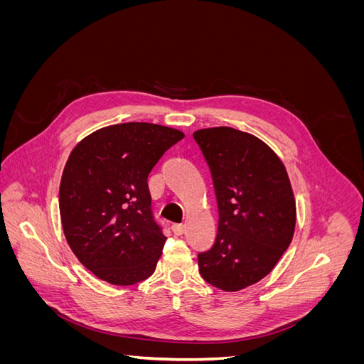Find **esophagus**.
<instances>
[{"label":"esophagus","mask_w":364,"mask_h":364,"mask_svg":"<svg viewBox=\"0 0 364 364\" xmlns=\"http://www.w3.org/2000/svg\"><path fill=\"white\" fill-rule=\"evenodd\" d=\"M183 229H185V226L182 223L171 225V230L174 232V235H182L183 234Z\"/></svg>","instance_id":"esophagus-1"}]
</instances>
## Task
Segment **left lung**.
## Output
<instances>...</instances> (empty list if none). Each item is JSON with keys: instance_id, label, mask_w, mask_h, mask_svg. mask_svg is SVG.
<instances>
[{"instance_id": "8db88e82", "label": "left lung", "mask_w": 364, "mask_h": 364, "mask_svg": "<svg viewBox=\"0 0 364 364\" xmlns=\"http://www.w3.org/2000/svg\"><path fill=\"white\" fill-rule=\"evenodd\" d=\"M211 170L218 206L214 246L197 255L202 278L238 291L273 270L291 243L296 202L287 170L266 142L232 127L193 134Z\"/></svg>"}]
</instances>
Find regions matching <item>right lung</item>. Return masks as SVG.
I'll return each mask as SVG.
<instances>
[{
  "label": "right lung",
  "mask_w": 364,
  "mask_h": 364,
  "mask_svg": "<svg viewBox=\"0 0 364 364\" xmlns=\"http://www.w3.org/2000/svg\"><path fill=\"white\" fill-rule=\"evenodd\" d=\"M185 135L151 123L107 126L74 147L59 209L74 255L97 278L132 285L155 272L165 237L151 211L147 178Z\"/></svg>",
  "instance_id": "obj_1"
}]
</instances>
